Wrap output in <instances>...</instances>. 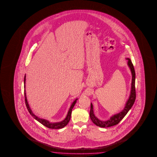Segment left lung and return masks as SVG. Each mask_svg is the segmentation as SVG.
Returning <instances> with one entry per match:
<instances>
[{
    "instance_id": "obj_1",
    "label": "left lung",
    "mask_w": 157,
    "mask_h": 157,
    "mask_svg": "<svg viewBox=\"0 0 157 157\" xmlns=\"http://www.w3.org/2000/svg\"><path fill=\"white\" fill-rule=\"evenodd\" d=\"M128 59V65L130 69L131 72L132 74V82H131V90L129 98L128 99V101L126 103L125 107L122 111L117 114L113 115L112 117L106 121H101L98 119L94 114L93 112V105L90 103V116L92 121L95 124L101 128H109L115 125H117L120 121L124 117L125 115L127 114L128 112L130 110L135 103L136 99L135 90V71L133 67L132 61L129 58Z\"/></svg>"
}]
</instances>
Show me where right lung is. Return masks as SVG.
Wrapping results in <instances>:
<instances>
[{"mask_svg": "<svg viewBox=\"0 0 157 157\" xmlns=\"http://www.w3.org/2000/svg\"><path fill=\"white\" fill-rule=\"evenodd\" d=\"M25 81H26V76H25L24 77V88H25ZM24 93H25V103H26V105L27 108V110H29L30 114L32 115L33 117H34L35 119L38 122H40V124H42V125L45 126V127L49 128H52V129H59V128H61L65 127L67 124H68V122H69L71 118V115L72 110L73 109L74 106L75 104L76 103L77 99H76L74 101H73V103H72L70 108L69 110L67 113V117H65V119L63 120L62 121L58 122H49L48 120L45 119H40V117H37L36 115H35L33 112H32L31 109L29 108V105L27 102V100L26 94V90L25 89L24 90Z\"/></svg>", "mask_w": 157, "mask_h": 157, "instance_id": "right-lung-1", "label": "right lung"}]
</instances>
